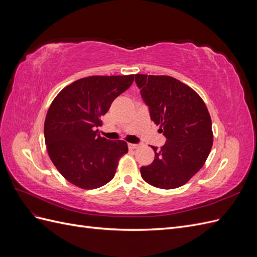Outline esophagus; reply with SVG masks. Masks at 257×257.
I'll return each mask as SVG.
<instances>
[{
	"mask_svg": "<svg viewBox=\"0 0 257 257\" xmlns=\"http://www.w3.org/2000/svg\"><path fill=\"white\" fill-rule=\"evenodd\" d=\"M139 146L137 144H128V149L130 150H134V149H137Z\"/></svg>",
	"mask_w": 257,
	"mask_h": 257,
	"instance_id": "esophagus-1",
	"label": "esophagus"
}]
</instances>
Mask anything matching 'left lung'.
Masks as SVG:
<instances>
[{"instance_id": "8db88e82", "label": "left lung", "mask_w": 257, "mask_h": 257, "mask_svg": "<svg viewBox=\"0 0 257 257\" xmlns=\"http://www.w3.org/2000/svg\"><path fill=\"white\" fill-rule=\"evenodd\" d=\"M151 120L166 137L155 157L143 166L144 180L160 189L185 184L204 166L213 144L212 123L204 100L189 85L170 76L135 75Z\"/></svg>"}]
</instances>
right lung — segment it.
Returning a JSON list of instances; mask_svg holds the SVG:
<instances>
[{"label":"right lung","mask_w":257,"mask_h":257,"mask_svg":"<svg viewBox=\"0 0 257 257\" xmlns=\"http://www.w3.org/2000/svg\"><path fill=\"white\" fill-rule=\"evenodd\" d=\"M133 81L134 75L91 76L68 84L53 99L45 120V143L50 160L68 182L92 190L114 177L127 144L100 137L96 127Z\"/></svg>","instance_id":"right-lung-1"}]
</instances>
